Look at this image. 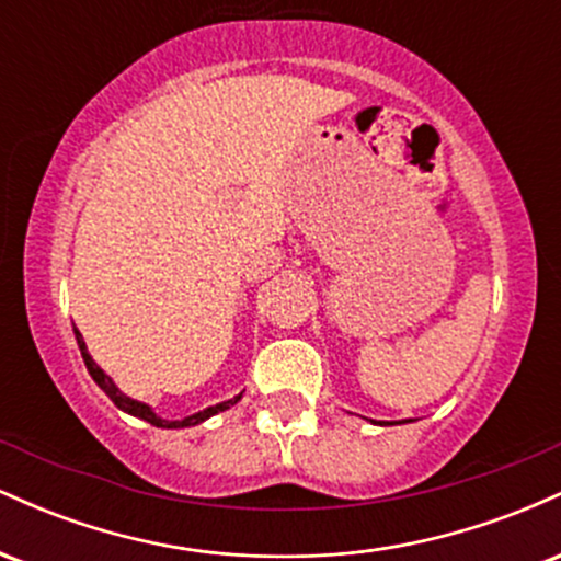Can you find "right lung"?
Masks as SVG:
<instances>
[{"label":"right lung","instance_id":"1","mask_svg":"<svg viewBox=\"0 0 561 561\" xmlns=\"http://www.w3.org/2000/svg\"><path fill=\"white\" fill-rule=\"evenodd\" d=\"M76 332V343H79V347H81V358H83V364H87V369H89V375H92V379L96 385H100L102 390H105V396L111 398V401L118 405L121 411H126V414H131V416H139V420H145V422H150V424H156V427H163V430H182V427H195V424H199V422H205V420H210V416L214 414H218V411H227L229 405H234L237 401H240L242 398V392L240 396H234V398H229V401H224V403H216V405H208V409H203V411H197V414H190V416H184V420H163V416H158L156 411L150 409V405L147 403H141V401H134V398H128L126 392H121L118 390V385L113 382L111 377L105 375V371L100 369V366L94 364V358L89 356V351H87V343H83V337H81V332L79 330H73Z\"/></svg>","mask_w":561,"mask_h":561}]
</instances>
